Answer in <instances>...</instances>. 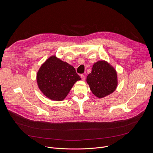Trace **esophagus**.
Here are the masks:
<instances>
[{
    "instance_id": "1",
    "label": "esophagus",
    "mask_w": 153,
    "mask_h": 153,
    "mask_svg": "<svg viewBox=\"0 0 153 153\" xmlns=\"http://www.w3.org/2000/svg\"><path fill=\"white\" fill-rule=\"evenodd\" d=\"M80 77H81V79H82V80H85V76H84L83 74H82V75L80 76Z\"/></svg>"
}]
</instances>
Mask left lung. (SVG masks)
Instances as JSON below:
<instances>
[{"label":"left lung","mask_w":153,"mask_h":153,"mask_svg":"<svg viewBox=\"0 0 153 153\" xmlns=\"http://www.w3.org/2000/svg\"><path fill=\"white\" fill-rule=\"evenodd\" d=\"M93 94L98 98H103L113 93L116 89L117 74L114 68L105 60L94 63L92 71L86 77Z\"/></svg>","instance_id":"8db88e82"}]
</instances>
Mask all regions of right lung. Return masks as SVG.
<instances>
[{
    "mask_svg": "<svg viewBox=\"0 0 153 153\" xmlns=\"http://www.w3.org/2000/svg\"><path fill=\"white\" fill-rule=\"evenodd\" d=\"M36 80L39 90L47 97L52 100L62 101L80 77L73 66L54 55L41 65Z\"/></svg>",
    "mask_w": 153,
    "mask_h": 153,
    "instance_id": "add662e5",
    "label": "right lung"
}]
</instances>
